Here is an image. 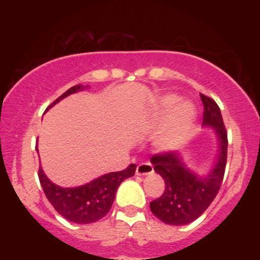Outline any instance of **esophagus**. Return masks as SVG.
Instances as JSON below:
<instances>
[{
  "instance_id": "34e87169",
  "label": "esophagus",
  "mask_w": 260,
  "mask_h": 260,
  "mask_svg": "<svg viewBox=\"0 0 260 260\" xmlns=\"http://www.w3.org/2000/svg\"><path fill=\"white\" fill-rule=\"evenodd\" d=\"M154 172V168L150 162H142L137 166L136 175L137 176H147L151 175Z\"/></svg>"
}]
</instances>
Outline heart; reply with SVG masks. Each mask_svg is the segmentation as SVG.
Returning <instances> with one entry per match:
<instances>
[{"label": "heart", "mask_w": 260, "mask_h": 260, "mask_svg": "<svg viewBox=\"0 0 260 260\" xmlns=\"http://www.w3.org/2000/svg\"><path fill=\"white\" fill-rule=\"evenodd\" d=\"M180 98L174 94L164 95L145 118L149 129L160 128L155 136V147L164 153L178 150L189 138L196 122V109L188 101L178 104Z\"/></svg>", "instance_id": "b5f03b06"}]
</instances>
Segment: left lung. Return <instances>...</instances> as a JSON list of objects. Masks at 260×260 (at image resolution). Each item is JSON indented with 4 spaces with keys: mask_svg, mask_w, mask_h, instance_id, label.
<instances>
[{
    "mask_svg": "<svg viewBox=\"0 0 260 260\" xmlns=\"http://www.w3.org/2000/svg\"><path fill=\"white\" fill-rule=\"evenodd\" d=\"M204 105L203 127L213 128L217 140V154L208 175H197L186 166L178 153L154 155L150 162L165 181V190L160 198L150 203V210L168 225L182 226L194 221L214 201L225 174L228 159V133L217 104L201 94Z\"/></svg>",
    "mask_w": 260,
    "mask_h": 260,
    "instance_id": "1",
    "label": "left lung"
}]
</instances>
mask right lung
<instances>
[{
  "label": "right lung",
  "mask_w": 260,
  "mask_h": 260,
  "mask_svg": "<svg viewBox=\"0 0 260 260\" xmlns=\"http://www.w3.org/2000/svg\"><path fill=\"white\" fill-rule=\"evenodd\" d=\"M84 88L86 89L88 86L80 84L72 86L63 92L57 100L53 101L51 105L47 107V110L51 109L53 105L67 98L68 95L84 90ZM35 148H37V151H39L38 145ZM136 164H131L123 171L103 175L83 186L63 188L50 181L40 166L39 180H40L45 196L59 215L74 223H91L100 220L109 213L115 201L118 186L126 178L132 177L136 172Z\"/></svg>",
  "instance_id": "right-lung-1"
}]
</instances>
